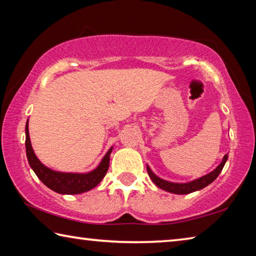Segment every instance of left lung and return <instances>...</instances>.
Returning <instances> with one entry per match:
<instances>
[{"instance_id":"8db88e82","label":"left lung","mask_w":256,"mask_h":256,"mask_svg":"<svg viewBox=\"0 0 256 256\" xmlns=\"http://www.w3.org/2000/svg\"><path fill=\"white\" fill-rule=\"evenodd\" d=\"M227 159H228V154H224L222 164H220L214 172H211L210 174L202 176V177H200V178H198L196 180L190 182V183H183V184L172 183V182H167V180L159 178L158 176H156L154 174L152 170H151L148 166H146V170H148L150 178L152 180L154 183L157 185L158 188L167 190V192L175 193V194H190L192 192H196V190H202L203 188H206V186L211 184L212 182H214L216 177L219 176L220 172H222L224 164H226V162H227Z\"/></svg>"}]
</instances>
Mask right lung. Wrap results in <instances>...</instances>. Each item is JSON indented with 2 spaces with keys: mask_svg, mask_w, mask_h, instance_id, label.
<instances>
[{
  "mask_svg": "<svg viewBox=\"0 0 256 256\" xmlns=\"http://www.w3.org/2000/svg\"><path fill=\"white\" fill-rule=\"evenodd\" d=\"M112 148L108 150V152L102 158V162L96 170L86 172V174H74V172H60L52 170L44 166L34 154L32 142L29 138L28 120L26 124V152L30 167L32 168L34 174L37 175L42 183L47 188L53 190L54 192L60 194H80L86 190L94 188L100 183L105 177L106 172L110 167V156Z\"/></svg>",
  "mask_w": 256,
  "mask_h": 256,
  "instance_id": "add662e5",
  "label": "right lung"
}]
</instances>
